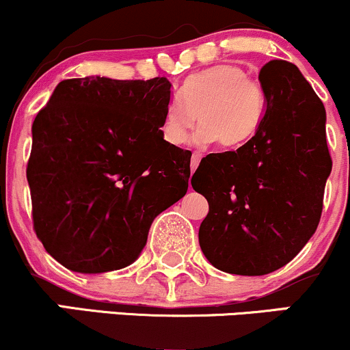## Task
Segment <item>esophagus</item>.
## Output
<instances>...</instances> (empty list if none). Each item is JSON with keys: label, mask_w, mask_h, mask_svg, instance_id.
<instances>
[{"label": "esophagus", "mask_w": 350, "mask_h": 350, "mask_svg": "<svg viewBox=\"0 0 350 350\" xmlns=\"http://www.w3.org/2000/svg\"><path fill=\"white\" fill-rule=\"evenodd\" d=\"M200 159H202V154H200V152H192V156H191V170L192 171H196V167L199 166V163H200Z\"/></svg>", "instance_id": "obj_1"}]
</instances>
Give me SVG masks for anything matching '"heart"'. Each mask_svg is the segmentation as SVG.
<instances>
[{"label":"heart","instance_id":"obj_1","mask_svg":"<svg viewBox=\"0 0 350 350\" xmlns=\"http://www.w3.org/2000/svg\"><path fill=\"white\" fill-rule=\"evenodd\" d=\"M262 88L242 67L222 64L198 72L167 100L161 135L172 146L189 139L192 128L199 143L219 142L222 148H239L253 138L263 118Z\"/></svg>","mask_w":350,"mask_h":350}]
</instances>
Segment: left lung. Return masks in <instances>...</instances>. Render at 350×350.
<instances>
[{
	"label": "left lung",
	"instance_id": "left-lung-1",
	"mask_svg": "<svg viewBox=\"0 0 350 350\" xmlns=\"http://www.w3.org/2000/svg\"><path fill=\"white\" fill-rule=\"evenodd\" d=\"M258 79L267 111L255 136L206 156L191 179L208 202L200 248L232 275H267L298 255L319 224L332 170L326 110L298 67L270 60Z\"/></svg>",
	"mask_w": 350,
	"mask_h": 350
}]
</instances>
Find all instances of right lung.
Listing matches in <instances>:
<instances>
[{
  "instance_id": "1",
  "label": "right lung",
  "mask_w": 350,
  "mask_h": 350,
  "mask_svg": "<svg viewBox=\"0 0 350 350\" xmlns=\"http://www.w3.org/2000/svg\"><path fill=\"white\" fill-rule=\"evenodd\" d=\"M166 77L62 80L33 123V226L72 271L128 267L154 217L184 198L191 151L163 139Z\"/></svg>"
}]
</instances>
